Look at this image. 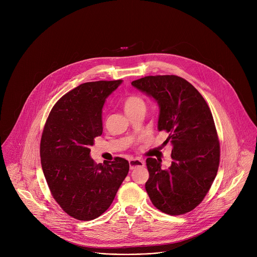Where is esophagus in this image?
Instances as JSON below:
<instances>
[{"label": "esophagus", "instance_id": "1", "mask_svg": "<svg viewBox=\"0 0 257 257\" xmlns=\"http://www.w3.org/2000/svg\"><path fill=\"white\" fill-rule=\"evenodd\" d=\"M144 165H145L144 161L139 160V159H132L129 161V166H130L131 170H134L137 167H144Z\"/></svg>", "mask_w": 257, "mask_h": 257}]
</instances>
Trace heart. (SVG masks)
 Wrapping results in <instances>:
<instances>
[{
	"mask_svg": "<svg viewBox=\"0 0 257 257\" xmlns=\"http://www.w3.org/2000/svg\"><path fill=\"white\" fill-rule=\"evenodd\" d=\"M141 106H144V101L136 95H130L126 97L124 100V108L126 112L132 111V109H135Z\"/></svg>",
	"mask_w": 257,
	"mask_h": 257,
	"instance_id": "heart-1",
	"label": "heart"
}]
</instances>
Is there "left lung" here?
<instances>
[{
  "instance_id": "1",
  "label": "left lung",
  "mask_w": 257,
  "mask_h": 257,
  "mask_svg": "<svg viewBox=\"0 0 257 257\" xmlns=\"http://www.w3.org/2000/svg\"><path fill=\"white\" fill-rule=\"evenodd\" d=\"M159 104V131L170 133L173 162L146 159L145 189L153 204L172 215L194 209L208 192L219 164V142L210 109L187 80L176 75L146 76L131 83Z\"/></svg>"
}]
</instances>
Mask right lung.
<instances>
[{
	"label": "right lung",
	"instance_id": "obj_1",
	"mask_svg": "<svg viewBox=\"0 0 257 257\" xmlns=\"http://www.w3.org/2000/svg\"><path fill=\"white\" fill-rule=\"evenodd\" d=\"M123 80L82 83L52 108L41 141V161L53 197L69 215L91 221L112 204L129 172L125 159L95 164L90 146L102 133V107Z\"/></svg>",
	"mask_w": 257,
	"mask_h": 257
}]
</instances>
